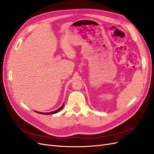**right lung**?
Returning <instances> with one entry per match:
<instances>
[{"label": "right lung", "instance_id": "right-lung-1", "mask_svg": "<svg viewBox=\"0 0 154 154\" xmlns=\"http://www.w3.org/2000/svg\"><path fill=\"white\" fill-rule=\"evenodd\" d=\"M63 106H64V103H63V105H62V106L60 107V108H59L58 109L56 110H54V111H53V112H37V111H35V112H38V113H39V114H44V115L54 114H56V113H58V112H60V110H61L63 109Z\"/></svg>", "mask_w": 154, "mask_h": 154}]
</instances>
